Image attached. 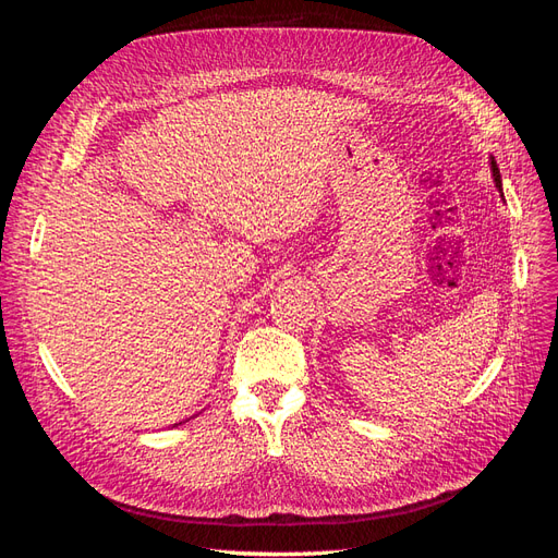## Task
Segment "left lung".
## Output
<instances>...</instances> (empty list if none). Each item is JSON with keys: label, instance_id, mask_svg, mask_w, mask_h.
<instances>
[{"label": "left lung", "instance_id": "left-lung-1", "mask_svg": "<svg viewBox=\"0 0 558 558\" xmlns=\"http://www.w3.org/2000/svg\"><path fill=\"white\" fill-rule=\"evenodd\" d=\"M492 172H494V181H496V189L500 191V195H502V183H500V170H498V165H496V160L492 158Z\"/></svg>", "mask_w": 558, "mask_h": 558}]
</instances>
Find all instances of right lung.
<instances>
[{
  "label": "right lung",
  "mask_w": 558,
  "mask_h": 558,
  "mask_svg": "<svg viewBox=\"0 0 558 558\" xmlns=\"http://www.w3.org/2000/svg\"><path fill=\"white\" fill-rule=\"evenodd\" d=\"M177 426H179V424H177Z\"/></svg>",
  "instance_id": "right-lung-1"
}]
</instances>
